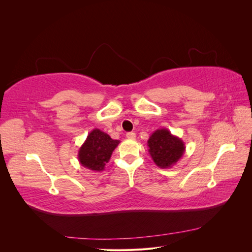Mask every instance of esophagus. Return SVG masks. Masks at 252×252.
<instances>
[{"label":"esophagus","instance_id":"1","mask_svg":"<svg viewBox=\"0 0 252 252\" xmlns=\"http://www.w3.org/2000/svg\"><path fill=\"white\" fill-rule=\"evenodd\" d=\"M126 138L129 140H134L135 139V133L134 132H127Z\"/></svg>","mask_w":252,"mask_h":252}]
</instances>
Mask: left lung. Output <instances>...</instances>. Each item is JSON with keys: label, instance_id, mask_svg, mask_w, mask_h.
<instances>
[{"label": "left lung", "instance_id": "8db88e82", "mask_svg": "<svg viewBox=\"0 0 252 252\" xmlns=\"http://www.w3.org/2000/svg\"><path fill=\"white\" fill-rule=\"evenodd\" d=\"M148 151L156 165L162 169L171 168L185 154V143L168 129H157L147 141Z\"/></svg>", "mask_w": 252, "mask_h": 252}]
</instances>
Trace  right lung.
<instances>
[{"mask_svg":"<svg viewBox=\"0 0 252 252\" xmlns=\"http://www.w3.org/2000/svg\"><path fill=\"white\" fill-rule=\"evenodd\" d=\"M119 144V140H113L109 134L94 128L88 133L87 139L79 149V162L87 169L103 171Z\"/></svg>","mask_w":252,"mask_h":252,"instance_id":"add662e5","label":"right lung"}]
</instances>
